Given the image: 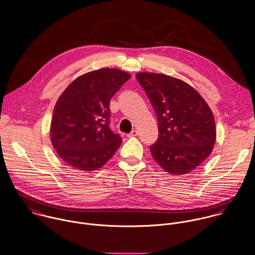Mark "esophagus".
Listing matches in <instances>:
<instances>
[{
    "mask_svg": "<svg viewBox=\"0 0 255 255\" xmlns=\"http://www.w3.org/2000/svg\"><path fill=\"white\" fill-rule=\"evenodd\" d=\"M138 135V131L137 130H133L131 133L127 134V137L130 138V137H134V136H137Z\"/></svg>",
    "mask_w": 255,
    "mask_h": 255,
    "instance_id": "obj_1",
    "label": "esophagus"
}]
</instances>
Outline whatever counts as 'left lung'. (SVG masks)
I'll use <instances>...</instances> for the list:
<instances>
[{
    "instance_id": "left-lung-1",
    "label": "left lung",
    "mask_w": 255,
    "mask_h": 255,
    "mask_svg": "<svg viewBox=\"0 0 255 255\" xmlns=\"http://www.w3.org/2000/svg\"><path fill=\"white\" fill-rule=\"evenodd\" d=\"M156 112L159 137L150 146L154 160L171 175L189 174L213 152L217 129L213 112L187 82L166 74L138 72Z\"/></svg>"
}]
</instances>
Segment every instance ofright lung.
Here are the masks:
<instances>
[{
    "label": "right lung",
    "instance_id": "1",
    "mask_svg": "<svg viewBox=\"0 0 255 255\" xmlns=\"http://www.w3.org/2000/svg\"><path fill=\"white\" fill-rule=\"evenodd\" d=\"M131 77L117 68H101L74 79L61 93L50 123V141L69 167L95 171L115 154L122 139L109 128V102Z\"/></svg>",
    "mask_w": 255,
    "mask_h": 255
}]
</instances>
